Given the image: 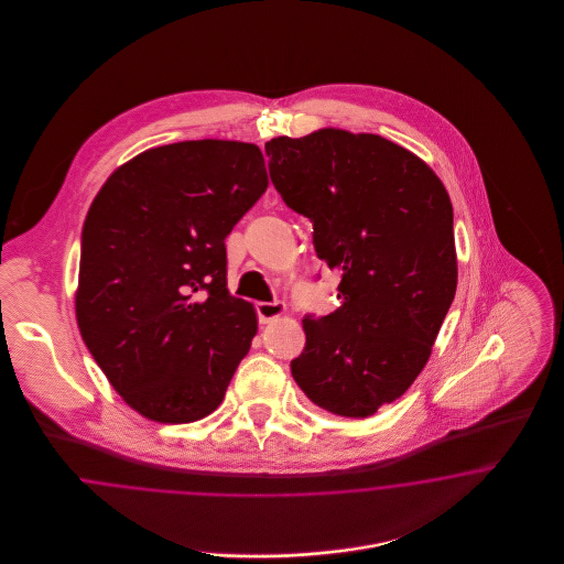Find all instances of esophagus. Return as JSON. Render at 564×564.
Returning <instances> with one entry per match:
<instances>
[{
  "label": "esophagus",
  "mask_w": 564,
  "mask_h": 564,
  "mask_svg": "<svg viewBox=\"0 0 564 564\" xmlns=\"http://www.w3.org/2000/svg\"><path fill=\"white\" fill-rule=\"evenodd\" d=\"M256 311H258L260 322L270 323L279 319L285 313V304L283 302H258Z\"/></svg>",
  "instance_id": "34e87169"
}]
</instances>
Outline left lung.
<instances>
[{
    "label": "left lung",
    "instance_id": "1",
    "mask_svg": "<svg viewBox=\"0 0 564 564\" xmlns=\"http://www.w3.org/2000/svg\"><path fill=\"white\" fill-rule=\"evenodd\" d=\"M270 180L313 221L340 306L302 327L292 376L323 410L366 419L421 375L455 300L451 196L427 162L380 134L319 129L267 143Z\"/></svg>",
    "mask_w": 564,
    "mask_h": 564
}]
</instances>
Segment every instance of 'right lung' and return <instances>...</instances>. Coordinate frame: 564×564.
<instances>
[{
    "mask_svg": "<svg viewBox=\"0 0 564 564\" xmlns=\"http://www.w3.org/2000/svg\"><path fill=\"white\" fill-rule=\"evenodd\" d=\"M269 188L258 145L152 148L118 166L82 228L76 319L118 395L156 423L212 414L258 332L226 288V237Z\"/></svg>",
    "mask_w": 564,
    "mask_h": 564,
    "instance_id": "add662e5",
    "label": "right lung"
}]
</instances>
